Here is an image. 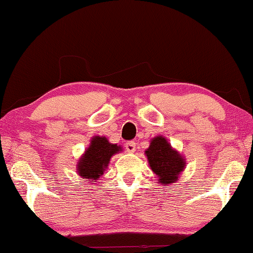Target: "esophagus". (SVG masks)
Instances as JSON below:
<instances>
[{
  "mask_svg": "<svg viewBox=\"0 0 253 253\" xmlns=\"http://www.w3.org/2000/svg\"><path fill=\"white\" fill-rule=\"evenodd\" d=\"M126 148L127 152L132 153V152L136 151V143H134V141H126Z\"/></svg>",
  "mask_w": 253,
  "mask_h": 253,
  "instance_id": "34e87169",
  "label": "esophagus"
}]
</instances>
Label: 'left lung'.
<instances>
[{
	"label": "left lung",
	"mask_w": 253,
	"mask_h": 253,
	"mask_svg": "<svg viewBox=\"0 0 253 253\" xmlns=\"http://www.w3.org/2000/svg\"><path fill=\"white\" fill-rule=\"evenodd\" d=\"M148 164L164 185L177 181V176L184 169L185 162L177 152L171 148L164 137H155L145 152Z\"/></svg>",
	"instance_id": "1"
}]
</instances>
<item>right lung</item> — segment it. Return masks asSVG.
I'll list each match as a JSON object with an SVG mask.
<instances>
[{
	"label": "right lung",
	"instance_id": "add662e5",
	"mask_svg": "<svg viewBox=\"0 0 253 253\" xmlns=\"http://www.w3.org/2000/svg\"><path fill=\"white\" fill-rule=\"evenodd\" d=\"M121 150V146L110 144L105 137H94L91 140V146L78 162V174L85 178V181H95L103 174L110 158Z\"/></svg>",
	"mask_w": 253,
	"mask_h": 253
}]
</instances>
